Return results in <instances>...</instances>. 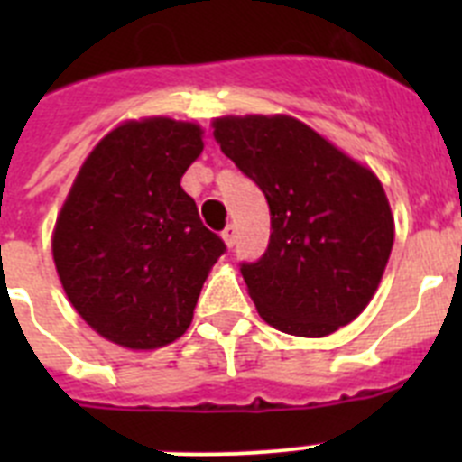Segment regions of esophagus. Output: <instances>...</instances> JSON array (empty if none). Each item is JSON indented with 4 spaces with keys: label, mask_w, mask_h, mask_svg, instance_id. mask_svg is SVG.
Segmentation results:
<instances>
[{
    "label": "esophagus",
    "mask_w": 462,
    "mask_h": 462,
    "mask_svg": "<svg viewBox=\"0 0 462 462\" xmlns=\"http://www.w3.org/2000/svg\"><path fill=\"white\" fill-rule=\"evenodd\" d=\"M222 238H224V243H226V247H234V245H236V228L234 226L224 228Z\"/></svg>",
    "instance_id": "obj_1"
}]
</instances>
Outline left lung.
<instances>
[{
    "instance_id": "1",
    "label": "left lung",
    "mask_w": 462,
    "mask_h": 462,
    "mask_svg": "<svg viewBox=\"0 0 462 462\" xmlns=\"http://www.w3.org/2000/svg\"><path fill=\"white\" fill-rule=\"evenodd\" d=\"M212 136L271 208V243L240 273L273 328L324 337L352 324L382 282L395 238L373 169L291 116H224Z\"/></svg>"
}]
</instances>
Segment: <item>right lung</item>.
<instances>
[{"label": "right lung", "mask_w": 462, "mask_h": 462, "mask_svg": "<svg viewBox=\"0 0 462 462\" xmlns=\"http://www.w3.org/2000/svg\"><path fill=\"white\" fill-rule=\"evenodd\" d=\"M203 152V129L173 117L126 120L80 166L52 228L69 303L101 337L134 352L171 345L194 319L224 254L180 178Z\"/></svg>", "instance_id": "add662e5"}]
</instances>
